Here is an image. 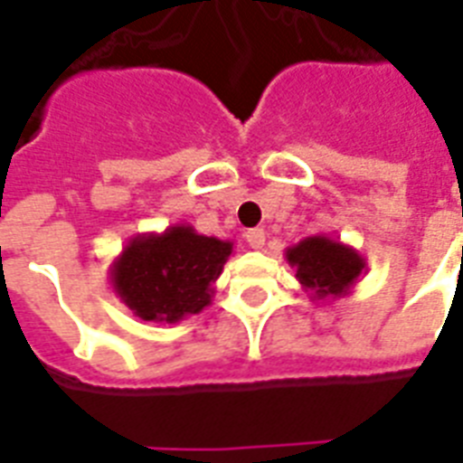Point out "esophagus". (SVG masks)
Returning a JSON list of instances; mask_svg holds the SVG:
<instances>
[{
  "label": "esophagus",
  "mask_w": 463,
  "mask_h": 463,
  "mask_svg": "<svg viewBox=\"0 0 463 463\" xmlns=\"http://www.w3.org/2000/svg\"><path fill=\"white\" fill-rule=\"evenodd\" d=\"M245 240L252 250H261L267 242V232H264V228H252V231L245 232Z\"/></svg>",
  "instance_id": "obj_1"
}]
</instances>
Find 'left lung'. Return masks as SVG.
<instances>
[{
	"label": "left lung",
	"instance_id": "1",
	"mask_svg": "<svg viewBox=\"0 0 463 463\" xmlns=\"http://www.w3.org/2000/svg\"><path fill=\"white\" fill-rule=\"evenodd\" d=\"M286 261L296 269V279L312 300L345 298L367 267L358 250L326 235H312L288 247Z\"/></svg>",
	"mask_w": 463,
	"mask_h": 463
}]
</instances>
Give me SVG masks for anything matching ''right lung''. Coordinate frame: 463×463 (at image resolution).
<instances>
[{
  "mask_svg": "<svg viewBox=\"0 0 463 463\" xmlns=\"http://www.w3.org/2000/svg\"><path fill=\"white\" fill-rule=\"evenodd\" d=\"M231 254V240L206 238L184 223L139 232L112 261V290L144 322L175 324L209 307Z\"/></svg>",
  "mask_w": 463,
  "mask_h": 463,
  "instance_id": "right-lung-1",
  "label": "right lung"
}]
</instances>
